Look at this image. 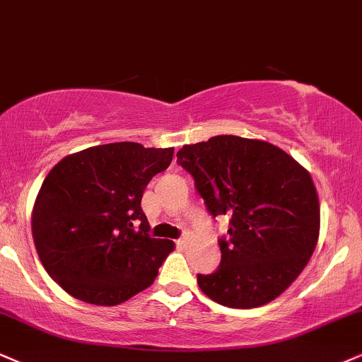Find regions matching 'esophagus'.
Wrapping results in <instances>:
<instances>
[{"instance_id": "1", "label": "esophagus", "mask_w": 362, "mask_h": 362, "mask_svg": "<svg viewBox=\"0 0 362 362\" xmlns=\"http://www.w3.org/2000/svg\"><path fill=\"white\" fill-rule=\"evenodd\" d=\"M185 243H186V238H185V236H181L180 240H176V245H177V247H185Z\"/></svg>"}]
</instances>
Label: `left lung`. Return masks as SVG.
Wrapping results in <instances>:
<instances>
[{"instance_id": "left-lung-1", "label": "left lung", "mask_w": 362, "mask_h": 362, "mask_svg": "<svg viewBox=\"0 0 362 362\" xmlns=\"http://www.w3.org/2000/svg\"><path fill=\"white\" fill-rule=\"evenodd\" d=\"M176 156L209 215L231 216L228 236L218 240L220 267L198 274L199 288L231 309L269 304L317 245L320 209L310 174L280 147L238 136L182 146Z\"/></svg>"}]
</instances>
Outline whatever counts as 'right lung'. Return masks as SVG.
Returning a JSON list of instances; mask_svg holds the SVG:
<instances>
[{"label": "right lung", "instance_id": "1", "mask_svg": "<svg viewBox=\"0 0 362 362\" xmlns=\"http://www.w3.org/2000/svg\"><path fill=\"white\" fill-rule=\"evenodd\" d=\"M173 153L114 142L66 156L48 173L31 233L45 270L65 292L87 304L117 305L153 285L174 243L149 235L141 199Z\"/></svg>", "mask_w": 362, "mask_h": 362}]
</instances>
